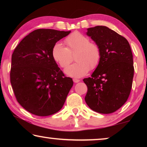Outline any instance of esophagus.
Returning <instances> with one entry per match:
<instances>
[{"mask_svg": "<svg viewBox=\"0 0 147 147\" xmlns=\"http://www.w3.org/2000/svg\"><path fill=\"white\" fill-rule=\"evenodd\" d=\"M73 81H74V83H78V82H79L80 80H78V79H76V78H74V79H73Z\"/></svg>", "mask_w": 147, "mask_h": 147, "instance_id": "34e87169", "label": "esophagus"}]
</instances>
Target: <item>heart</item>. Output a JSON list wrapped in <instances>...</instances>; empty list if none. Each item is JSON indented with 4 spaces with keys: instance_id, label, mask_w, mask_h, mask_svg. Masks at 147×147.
Returning a JSON list of instances; mask_svg holds the SVG:
<instances>
[{
    "instance_id": "obj_1",
    "label": "heart",
    "mask_w": 147,
    "mask_h": 147,
    "mask_svg": "<svg viewBox=\"0 0 147 147\" xmlns=\"http://www.w3.org/2000/svg\"><path fill=\"white\" fill-rule=\"evenodd\" d=\"M66 47L61 43H56L52 48L53 59L62 68L66 67L72 61L74 55L76 63L65 69L67 76L81 78L89 70H94L99 65L102 58V51L97 43L90 42L87 36L75 31L64 40Z\"/></svg>"
}]
</instances>
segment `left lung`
Instances as JSON below:
<instances>
[{"mask_svg": "<svg viewBox=\"0 0 147 147\" xmlns=\"http://www.w3.org/2000/svg\"><path fill=\"white\" fill-rule=\"evenodd\" d=\"M87 35L100 46L102 58L92 77L83 80L88 87L86 102L98 113H112L124 105L131 91V48L126 38L105 26L89 28Z\"/></svg>", "mask_w": 147, "mask_h": 147, "instance_id": "left-lung-1", "label": "left lung"}]
</instances>
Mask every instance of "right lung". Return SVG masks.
<instances>
[{
    "instance_id": "1",
    "label": "right lung",
    "mask_w": 147,
    "mask_h": 147,
    "mask_svg": "<svg viewBox=\"0 0 147 147\" xmlns=\"http://www.w3.org/2000/svg\"><path fill=\"white\" fill-rule=\"evenodd\" d=\"M71 31L35 30L14 50L10 80L17 102L30 113L47 116L59 111L74 82L51 55L52 48Z\"/></svg>"
}]
</instances>
